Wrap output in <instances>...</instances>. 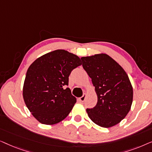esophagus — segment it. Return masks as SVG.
Wrapping results in <instances>:
<instances>
[{
	"instance_id": "esophagus-1",
	"label": "esophagus",
	"mask_w": 152,
	"mask_h": 152,
	"mask_svg": "<svg viewBox=\"0 0 152 152\" xmlns=\"http://www.w3.org/2000/svg\"><path fill=\"white\" fill-rule=\"evenodd\" d=\"M86 93H84V94L83 95L82 97H80V100L81 102H84L85 100V99H86Z\"/></svg>"
}]
</instances>
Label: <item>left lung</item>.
Masks as SVG:
<instances>
[{
	"instance_id": "obj_1",
	"label": "left lung",
	"mask_w": 152,
	"mask_h": 152,
	"mask_svg": "<svg viewBox=\"0 0 152 152\" xmlns=\"http://www.w3.org/2000/svg\"><path fill=\"white\" fill-rule=\"evenodd\" d=\"M81 59L97 96L96 106L87 109V114L97 125L111 127L121 122L131 109L133 88L129 78L122 66L107 54Z\"/></svg>"
}]
</instances>
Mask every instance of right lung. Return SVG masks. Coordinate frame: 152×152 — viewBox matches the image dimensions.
<instances>
[{
	"label": "right lung",
	"mask_w": 152,
	"mask_h": 152,
	"mask_svg": "<svg viewBox=\"0 0 152 152\" xmlns=\"http://www.w3.org/2000/svg\"><path fill=\"white\" fill-rule=\"evenodd\" d=\"M81 65L77 55L57 50L37 58L28 68L23 97L29 111L40 123H59L71 111L77 99L64 86H68L72 70Z\"/></svg>",
	"instance_id": "add662e5"
}]
</instances>
